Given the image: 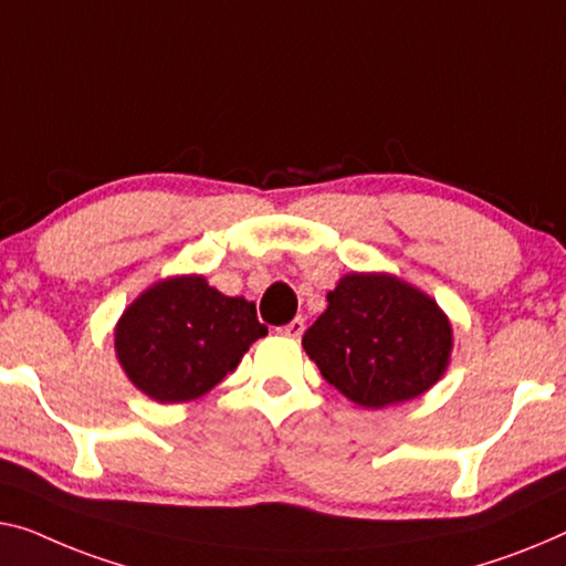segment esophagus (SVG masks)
<instances>
[{"label":"esophagus","mask_w":566,"mask_h":566,"mask_svg":"<svg viewBox=\"0 0 566 566\" xmlns=\"http://www.w3.org/2000/svg\"><path fill=\"white\" fill-rule=\"evenodd\" d=\"M280 333L286 335V337H302V333H305V319L294 317L292 323H286L284 327H280Z\"/></svg>","instance_id":"esophagus-1"}]
</instances>
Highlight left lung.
<instances>
[{
  "mask_svg": "<svg viewBox=\"0 0 566 566\" xmlns=\"http://www.w3.org/2000/svg\"><path fill=\"white\" fill-rule=\"evenodd\" d=\"M319 374L366 409L417 399L440 381L452 327L424 292L389 274H348L302 337Z\"/></svg>",
  "mask_w": 566,
  "mask_h": 566,
  "instance_id": "1",
  "label": "left lung"
}]
</instances>
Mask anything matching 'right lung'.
Here are the masks:
<instances>
[{
	"instance_id": "obj_1",
	"label": "right lung",
	"mask_w": 566,
	"mask_h": 566,
	"mask_svg": "<svg viewBox=\"0 0 566 566\" xmlns=\"http://www.w3.org/2000/svg\"><path fill=\"white\" fill-rule=\"evenodd\" d=\"M266 325L256 305L226 297L202 276L147 290L116 325V356L137 389L159 403L192 401L221 384Z\"/></svg>"
}]
</instances>
